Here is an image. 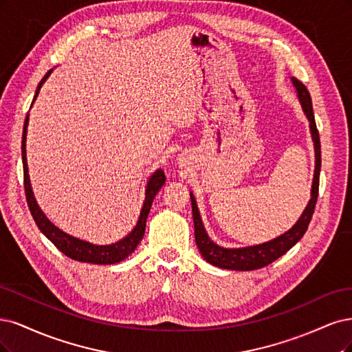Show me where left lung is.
Wrapping results in <instances>:
<instances>
[{"mask_svg": "<svg viewBox=\"0 0 352 352\" xmlns=\"http://www.w3.org/2000/svg\"><path fill=\"white\" fill-rule=\"evenodd\" d=\"M291 82L297 92V98L301 104L304 116L309 120L310 134H311V140L314 146V175H313V183H311L310 200L307 203V206H305V209L302 210L298 221L294 223L287 232H283L276 238H274V240L262 243V244L228 248V247L218 245L217 243H213L210 240V236L206 232L205 225H203L195 195L190 191L192 221H195L196 244L199 247L203 258L213 266L221 267V269H230V270H254V269L265 267L269 263L275 262L278 257L285 254L289 248L296 245L309 228V223L311 221L313 212L316 208L317 192H319V175H320V165H322L320 139H319V131H317V127H316L311 98L307 87H305L300 80H297L296 77H291Z\"/></svg>", "mask_w": 352, "mask_h": 352, "instance_id": "8db88e82", "label": "left lung"}]
</instances>
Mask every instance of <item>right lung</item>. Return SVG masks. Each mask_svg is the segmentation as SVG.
I'll return each mask as SVG.
<instances>
[{"instance_id":"add662e5","label":"right lung","mask_w":352,"mask_h":352,"mask_svg":"<svg viewBox=\"0 0 352 352\" xmlns=\"http://www.w3.org/2000/svg\"><path fill=\"white\" fill-rule=\"evenodd\" d=\"M54 69H51L47 74L43 76L42 80L38 85L35 98L32 100V105L35 104V100L39 95V90L47 82V78L51 76ZM28 124H29V114L26 116L25 126H23V138H21V161H23V174H25V192H26V200L30 209V213L33 219H35L38 228L42 231V234L48 238V240L58 248L61 253H64L67 257H70L77 262H85V263H94V265H114L122 262L124 258H127L134 250L135 247L139 245L142 238L144 235L146 228V221L147 214L151 212L152 201L156 196V192L162 188L165 184V174L162 169H156V171L149 177L144 190V201L139 214L138 223H135L134 228L124 236L120 241H116L112 244L105 245H98L94 243H89L86 240H80V238L73 236L70 234L64 232L60 230L58 226H55L48 218L47 214L42 212L39 208L38 201L33 195L32 184H30V177H29V168H28V157H26V135H28Z\"/></svg>"}]
</instances>
